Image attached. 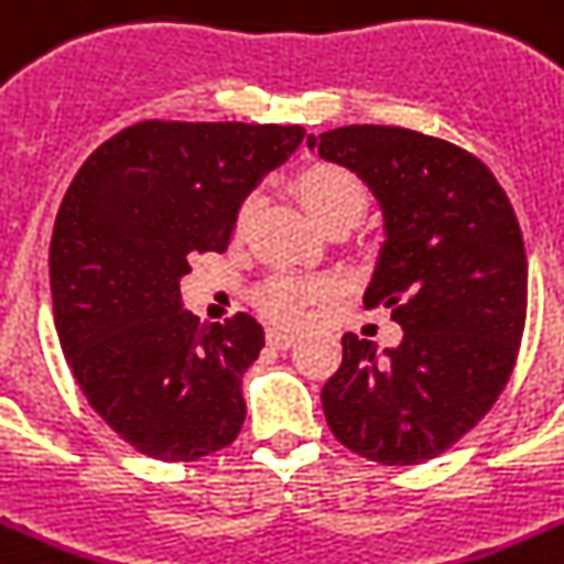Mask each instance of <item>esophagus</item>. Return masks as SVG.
<instances>
[{"instance_id":"1","label":"esophagus","mask_w":564,"mask_h":564,"mask_svg":"<svg viewBox=\"0 0 564 564\" xmlns=\"http://www.w3.org/2000/svg\"><path fill=\"white\" fill-rule=\"evenodd\" d=\"M267 340H269V347L274 349H290L292 344H295V335L283 333V329H269Z\"/></svg>"}]
</instances>
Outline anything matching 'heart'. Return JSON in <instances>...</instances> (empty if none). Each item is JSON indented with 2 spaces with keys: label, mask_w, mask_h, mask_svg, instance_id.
Here are the masks:
<instances>
[{
  "label": "heart",
  "mask_w": 564,
  "mask_h": 564,
  "mask_svg": "<svg viewBox=\"0 0 564 564\" xmlns=\"http://www.w3.org/2000/svg\"><path fill=\"white\" fill-rule=\"evenodd\" d=\"M297 194H301L306 215L324 231L333 229V226L352 229L367 212V192H364L361 180L340 165H310L297 177ZM249 215H252V200H246L238 209V229H243ZM321 292H324V286H318V283H304L297 278H290V274H278L263 290V306L272 318L283 321V324H295L304 315V306Z\"/></svg>",
  "instance_id": "obj_1"
}]
</instances>
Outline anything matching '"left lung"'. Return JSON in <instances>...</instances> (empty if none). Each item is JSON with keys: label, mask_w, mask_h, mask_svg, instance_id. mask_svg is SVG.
<instances>
[{"label": "left lung", "mask_w": 564, "mask_h": 564, "mask_svg": "<svg viewBox=\"0 0 564 564\" xmlns=\"http://www.w3.org/2000/svg\"><path fill=\"white\" fill-rule=\"evenodd\" d=\"M321 160L370 186L384 243L364 306L404 329L378 352L347 333L321 390L329 430L378 465H421L470 433L513 372L528 312V254L505 188L470 151L395 126L310 134Z\"/></svg>", "instance_id": "obj_1"}]
</instances>
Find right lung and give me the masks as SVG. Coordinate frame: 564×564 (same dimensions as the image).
Masks as SVG:
<instances>
[{
    "mask_svg": "<svg viewBox=\"0 0 564 564\" xmlns=\"http://www.w3.org/2000/svg\"><path fill=\"white\" fill-rule=\"evenodd\" d=\"M304 134L137 122L65 192L48 254L56 335L88 404L143 456L194 462L238 438L263 326L246 312L200 324L183 310L180 278L194 254L226 252L243 200Z\"/></svg>",
    "mask_w": 564,
    "mask_h": 564,
    "instance_id": "1",
    "label": "right lung"
}]
</instances>
